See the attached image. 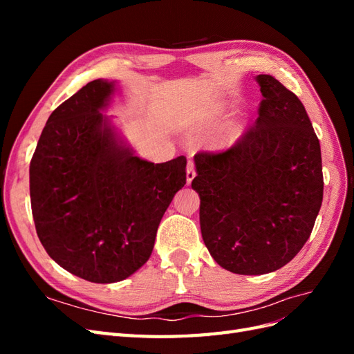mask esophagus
Masks as SVG:
<instances>
[{
    "mask_svg": "<svg viewBox=\"0 0 354 354\" xmlns=\"http://www.w3.org/2000/svg\"><path fill=\"white\" fill-rule=\"evenodd\" d=\"M195 176H196L195 165H194V162H192V160H189V162H187V169H186V183L190 185L192 180L195 178Z\"/></svg>",
    "mask_w": 354,
    "mask_h": 354,
    "instance_id": "1",
    "label": "esophagus"
}]
</instances>
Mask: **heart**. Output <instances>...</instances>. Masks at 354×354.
<instances>
[{
    "label": "heart",
    "mask_w": 354,
    "mask_h": 354,
    "mask_svg": "<svg viewBox=\"0 0 354 354\" xmlns=\"http://www.w3.org/2000/svg\"><path fill=\"white\" fill-rule=\"evenodd\" d=\"M218 120H220V111H209L208 113H205L202 116V124L203 125H214V124H217L218 122ZM242 134V128L241 127H234V128H232V130L227 133V136H226V143L227 145H230V143H233L234 140H238L239 138V136Z\"/></svg>",
    "instance_id": "heart-1"
}]
</instances>
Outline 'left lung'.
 Returning <instances> with one entry per match:
<instances>
[{
	"mask_svg": "<svg viewBox=\"0 0 354 354\" xmlns=\"http://www.w3.org/2000/svg\"><path fill=\"white\" fill-rule=\"evenodd\" d=\"M259 118L238 143L195 155L202 239L223 269L266 274L303 248L324 198L319 138L297 95L257 75Z\"/></svg>",
	"mask_w": 354,
	"mask_h": 354,
	"instance_id": "left-lung-1",
	"label": "left lung"
}]
</instances>
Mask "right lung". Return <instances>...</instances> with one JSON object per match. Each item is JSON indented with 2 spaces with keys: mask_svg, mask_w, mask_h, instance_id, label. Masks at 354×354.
Instances as JSON below:
<instances>
[{
  "mask_svg": "<svg viewBox=\"0 0 354 354\" xmlns=\"http://www.w3.org/2000/svg\"><path fill=\"white\" fill-rule=\"evenodd\" d=\"M115 81L94 80L53 112L29 167L30 207L47 254L94 283L127 279L149 260L156 230L186 185V158L134 155L102 113Z\"/></svg>",
  "mask_w": 354,
  "mask_h": 354,
  "instance_id": "1",
  "label": "right lung"
}]
</instances>
